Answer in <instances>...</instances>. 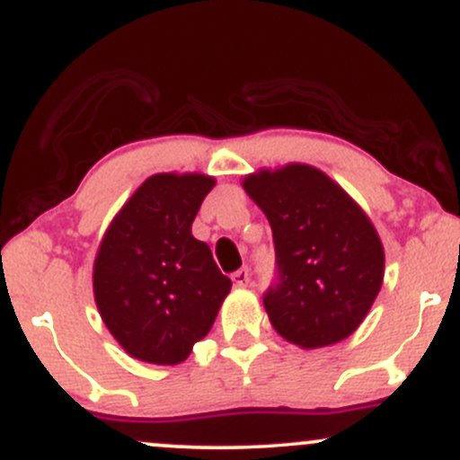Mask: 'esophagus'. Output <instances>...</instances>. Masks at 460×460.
I'll return each mask as SVG.
<instances>
[{
	"label": "esophagus",
	"mask_w": 460,
	"mask_h": 460,
	"mask_svg": "<svg viewBox=\"0 0 460 460\" xmlns=\"http://www.w3.org/2000/svg\"><path fill=\"white\" fill-rule=\"evenodd\" d=\"M248 281H251V272H248V268H240V270L234 272L235 288H246Z\"/></svg>",
	"instance_id": "1"
}]
</instances>
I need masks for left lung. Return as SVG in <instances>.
Here are the masks:
<instances>
[{
	"instance_id": "obj_1",
	"label": "left lung",
	"mask_w": 460,
	"mask_h": 460,
	"mask_svg": "<svg viewBox=\"0 0 460 460\" xmlns=\"http://www.w3.org/2000/svg\"><path fill=\"white\" fill-rule=\"evenodd\" d=\"M242 188L272 226L279 283L263 307L274 331L303 350L352 335L385 277V248L367 214L309 164L261 168Z\"/></svg>"
}]
</instances>
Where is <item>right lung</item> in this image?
Instances as JSON below:
<instances>
[{"label":"right lung","mask_w":460,"mask_h":460,"mask_svg":"<svg viewBox=\"0 0 460 460\" xmlns=\"http://www.w3.org/2000/svg\"><path fill=\"white\" fill-rule=\"evenodd\" d=\"M214 186L203 172H157L105 229L93 266L94 303L119 346L138 361H186L231 292L209 246L192 235Z\"/></svg>","instance_id":"1"}]
</instances>
